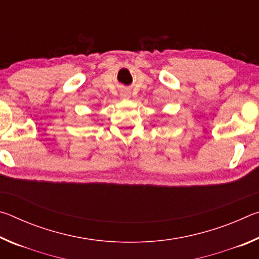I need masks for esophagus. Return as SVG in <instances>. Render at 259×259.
<instances>
[{
  "label": "esophagus",
  "mask_w": 259,
  "mask_h": 259,
  "mask_svg": "<svg viewBox=\"0 0 259 259\" xmlns=\"http://www.w3.org/2000/svg\"><path fill=\"white\" fill-rule=\"evenodd\" d=\"M121 97L122 98H129L130 97V91L129 90H122Z\"/></svg>",
  "instance_id": "1"
}]
</instances>
